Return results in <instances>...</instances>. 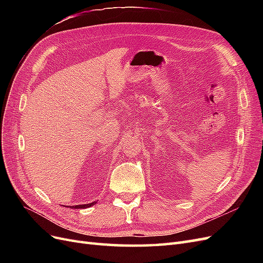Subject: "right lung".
Here are the masks:
<instances>
[{"label": "right lung", "instance_id": "add662e5", "mask_svg": "<svg viewBox=\"0 0 263 263\" xmlns=\"http://www.w3.org/2000/svg\"><path fill=\"white\" fill-rule=\"evenodd\" d=\"M97 202H93V203H90V204H84V205H76V206H72V209H86V208H90V206L94 205Z\"/></svg>", "mask_w": 263, "mask_h": 263}]
</instances>
